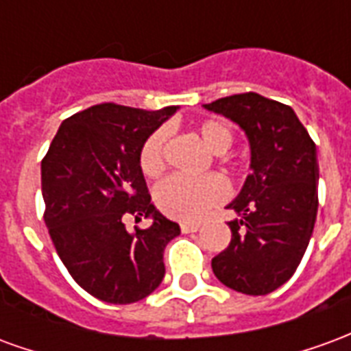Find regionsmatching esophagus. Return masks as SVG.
Returning <instances> with one entry per match:
<instances>
[{"mask_svg":"<svg viewBox=\"0 0 351 351\" xmlns=\"http://www.w3.org/2000/svg\"><path fill=\"white\" fill-rule=\"evenodd\" d=\"M199 223H180V231L182 233H195V231H199Z\"/></svg>","mask_w":351,"mask_h":351,"instance_id":"obj_1","label":"esophagus"}]
</instances>
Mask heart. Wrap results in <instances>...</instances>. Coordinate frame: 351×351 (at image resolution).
Wrapping results in <instances>:
<instances>
[{
    "label": "heart",
    "mask_w": 351,
    "mask_h": 351,
    "mask_svg": "<svg viewBox=\"0 0 351 351\" xmlns=\"http://www.w3.org/2000/svg\"><path fill=\"white\" fill-rule=\"evenodd\" d=\"M201 138L213 152L221 154L228 150L233 141L231 130L218 120H206L199 125ZM167 128L156 130L146 138L141 148L138 163L146 176L160 175L165 167V146H167ZM229 188L220 176L171 175L156 186L154 199L161 213L176 220H199L213 206L220 205L228 197Z\"/></svg>",
    "instance_id": "1"
}]
</instances>
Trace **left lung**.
<instances>
[{"label":"left lung","instance_id":"1","mask_svg":"<svg viewBox=\"0 0 351 351\" xmlns=\"http://www.w3.org/2000/svg\"><path fill=\"white\" fill-rule=\"evenodd\" d=\"M235 122L250 145V175L228 208L231 243L213 259L223 286L267 295L293 276L317 214V152L293 108L248 92L203 105Z\"/></svg>","mask_w":351,"mask_h":351}]
</instances>
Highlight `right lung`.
I'll use <instances>...</instances> for the list:
<instances>
[{
	"mask_svg": "<svg viewBox=\"0 0 351 351\" xmlns=\"http://www.w3.org/2000/svg\"><path fill=\"white\" fill-rule=\"evenodd\" d=\"M175 112L93 105L60 125L41 161L50 239L73 280L99 301L137 302L165 276L163 250L180 228L150 203L138 156ZM130 215L153 226L130 232Z\"/></svg>",
	"mask_w": 351,
	"mask_h": 351,
	"instance_id": "add662e5",
	"label": "right lung"
}]
</instances>
